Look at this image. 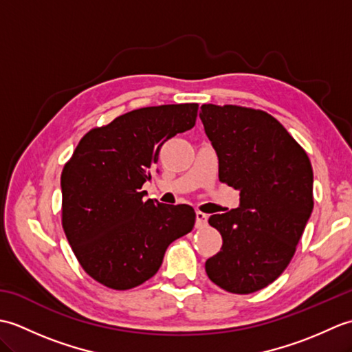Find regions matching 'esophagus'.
I'll return each instance as SVG.
<instances>
[{
  "label": "esophagus",
  "mask_w": 352,
  "mask_h": 352,
  "mask_svg": "<svg viewBox=\"0 0 352 352\" xmlns=\"http://www.w3.org/2000/svg\"><path fill=\"white\" fill-rule=\"evenodd\" d=\"M197 228H204L207 226V214L203 212H197Z\"/></svg>",
  "instance_id": "1"
}]
</instances>
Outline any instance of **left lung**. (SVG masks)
<instances>
[{
  "label": "left lung",
  "mask_w": 352,
  "mask_h": 352,
  "mask_svg": "<svg viewBox=\"0 0 352 352\" xmlns=\"http://www.w3.org/2000/svg\"><path fill=\"white\" fill-rule=\"evenodd\" d=\"M219 159V182L241 192V206L212 214L222 248L206 272L230 294L248 295L284 272L313 210L307 153L263 110L203 104L199 113Z\"/></svg>",
  "instance_id": "obj_1"
}]
</instances>
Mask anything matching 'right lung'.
Listing matches in <instances>:
<instances>
[{"label":"right lung","mask_w":352,"mask_h":352,"mask_svg":"<svg viewBox=\"0 0 352 352\" xmlns=\"http://www.w3.org/2000/svg\"><path fill=\"white\" fill-rule=\"evenodd\" d=\"M197 116V102L131 110L89 130L65 163L62 227L80 266L102 286H140L159 271L169 243L195 226L190 206L144 201L140 189L162 145Z\"/></svg>","instance_id":"obj_1"}]
</instances>
